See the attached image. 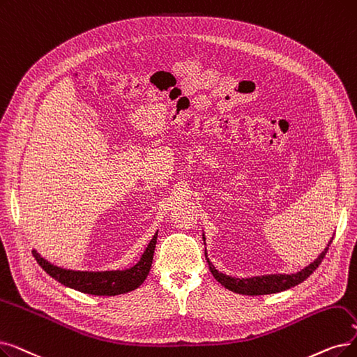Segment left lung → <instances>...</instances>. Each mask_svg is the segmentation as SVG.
I'll return each mask as SVG.
<instances>
[{"label": "left lung", "mask_w": 357, "mask_h": 357, "mask_svg": "<svg viewBox=\"0 0 357 357\" xmlns=\"http://www.w3.org/2000/svg\"><path fill=\"white\" fill-rule=\"evenodd\" d=\"M203 239H204V235H203ZM331 242H333V239L328 242L327 248H325V250L321 252V255L312 262V264H309L307 267H305L303 270H301L299 273H294V274H267V275H257V277H250V278H236V277H230L220 271H217L215 267L210 262V259L207 258V252H206V259L208 262V268H210L211 274L222 286H225L230 291L246 294V296H259V294H271V293L283 291V290H287L290 287H294L299 283L305 282L306 278L318 268L325 254H327Z\"/></svg>", "instance_id": "8db88e82"}]
</instances>
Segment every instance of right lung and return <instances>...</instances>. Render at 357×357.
<instances>
[{
  "label": "right lung",
  "instance_id": "1",
  "mask_svg": "<svg viewBox=\"0 0 357 357\" xmlns=\"http://www.w3.org/2000/svg\"><path fill=\"white\" fill-rule=\"evenodd\" d=\"M158 242V231L147 245L140 261L127 270L112 271H74L66 270L51 264L50 261L42 258L35 250L32 251L38 264L61 284L75 289L79 291L95 294V296H116V294L128 293L143 284L151 268L154 248Z\"/></svg>",
  "mask_w": 357,
  "mask_h": 357
}]
</instances>
